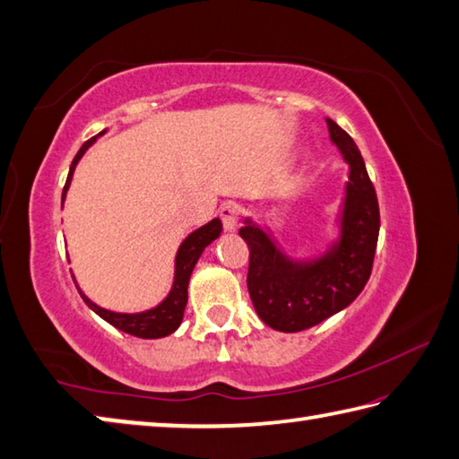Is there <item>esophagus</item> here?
Masks as SVG:
<instances>
[{
    "instance_id": "1",
    "label": "esophagus",
    "mask_w": 459,
    "mask_h": 459,
    "mask_svg": "<svg viewBox=\"0 0 459 459\" xmlns=\"http://www.w3.org/2000/svg\"><path fill=\"white\" fill-rule=\"evenodd\" d=\"M238 217H240V209L238 204L235 203H227L221 206V219H222V227L227 232H232L237 229L238 224Z\"/></svg>"
}]
</instances>
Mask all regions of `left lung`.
Returning a JSON list of instances; mask_svg holds the SVG:
<instances>
[{"mask_svg": "<svg viewBox=\"0 0 459 459\" xmlns=\"http://www.w3.org/2000/svg\"><path fill=\"white\" fill-rule=\"evenodd\" d=\"M330 141L348 165L336 212V235L312 256H292L273 232L247 217L238 235L250 250L247 286L260 320L281 332H300L344 310L372 273L380 211L364 159L346 131L326 119Z\"/></svg>", "mask_w": 459, "mask_h": 459, "instance_id": "left-lung-1", "label": "left lung"}]
</instances>
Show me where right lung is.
Segmentation results:
<instances>
[{"label":"right lung","mask_w":459,"mask_h":459,"mask_svg":"<svg viewBox=\"0 0 459 459\" xmlns=\"http://www.w3.org/2000/svg\"><path fill=\"white\" fill-rule=\"evenodd\" d=\"M105 131H101L99 134H95L93 139H89L87 143H83V147L79 149V152L74 159V163L69 167V175H67V181L65 186H63V195H61V203H65V196L67 191L71 186V178H74L75 173V167L79 165L81 157L85 155V151L93 145V143L105 134ZM222 232V222L221 219H212L203 227H199L196 230H193L191 235H188L183 242L181 247L177 250V256H175V276H173V286H170L169 294L165 296L163 300H160L157 307H152L149 310H143V312H115V310H107L103 307H99L95 304L89 296L79 289V284L75 281L77 290L81 294V299L87 304L89 308H91L97 316H101L105 322H109L111 326L119 328L121 332H127L131 336H137V338H147V340H155V338H165L169 334H173V332L181 326L183 322V314H185V307H186V289H188V281H191V274L195 271V264L196 260L201 258L203 250L211 245L212 240H217Z\"/></svg>","instance_id":"1"}]
</instances>
